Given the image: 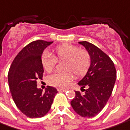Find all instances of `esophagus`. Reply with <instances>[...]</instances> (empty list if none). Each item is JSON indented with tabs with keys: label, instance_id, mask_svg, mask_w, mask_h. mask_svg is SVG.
Instances as JSON below:
<instances>
[{
	"label": "esophagus",
	"instance_id": "34e87169",
	"mask_svg": "<svg viewBox=\"0 0 130 130\" xmlns=\"http://www.w3.org/2000/svg\"><path fill=\"white\" fill-rule=\"evenodd\" d=\"M58 90L60 91V92H66V91H67V89H63V88H58Z\"/></svg>",
	"mask_w": 130,
	"mask_h": 130
}]
</instances>
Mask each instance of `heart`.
Segmentation results:
<instances>
[{
  "instance_id": "b5f03b06",
  "label": "heart",
  "mask_w": 130,
  "mask_h": 130,
  "mask_svg": "<svg viewBox=\"0 0 130 130\" xmlns=\"http://www.w3.org/2000/svg\"><path fill=\"white\" fill-rule=\"evenodd\" d=\"M52 55L45 53L41 58L43 69L47 72H52L57 61L64 60L62 68L65 72H55L48 77V83L58 87H65L73 79V74L76 77H83L88 71L91 63L90 53L87 50L80 49L77 45L71 44H61L53 49Z\"/></svg>"
}]
</instances>
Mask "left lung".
<instances>
[{
  "label": "left lung",
  "instance_id": "obj_1",
  "mask_svg": "<svg viewBox=\"0 0 130 130\" xmlns=\"http://www.w3.org/2000/svg\"><path fill=\"white\" fill-rule=\"evenodd\" d=\"M79 43L90 53L91 63L87 74L78 83L84 93L75 91L70 104L81 117H92L101 112L112 92L116 69L112 60L99 47L87 41Z\"/></svg>",
  "mask_w": 130,
  "mask_h": 130
}]
</instances>
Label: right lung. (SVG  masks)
Wrapping results in <instances>:
<instances>
[{
    "instance_id": "1",
    "label": "right lung",
    "mask_w": 130,
    "mask_h": 130,
    "mask_svg": "<svg viewBox=\"0 0 130 130\" xmlns=\"http://www.w3.org/2000/svg\"><path fill=\"white\" fill-rule=\"evenodd\" d=\"M52 43L40 40L29 43L17 55L8 71V85L13 101L30 118L45 116L58 92L51 86H47L45 92L37 87V81L42 80L44 72L42 54Z\"/></svg>"
}]
</instances>
